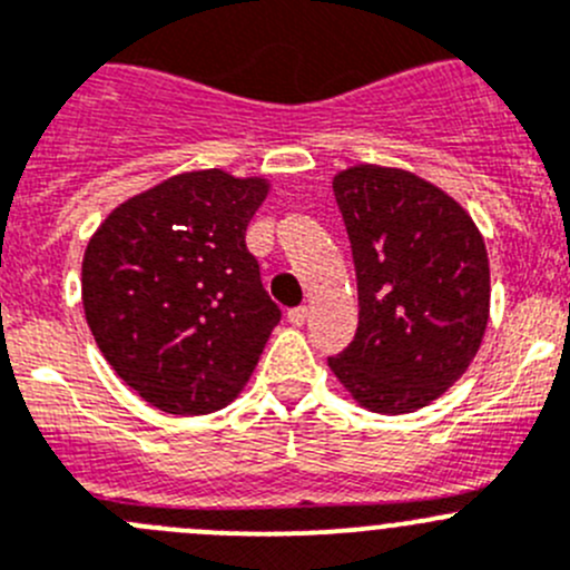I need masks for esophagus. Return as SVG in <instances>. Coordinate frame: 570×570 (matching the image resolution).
Wrapping results in <instances>:
<instances>
[{
    "mask_svg": "<svg viewBox=\"0 0 570 570\" xmlns=\"http://www.w3.org/2000/svg\"><path fill=\"white\" fill-rule=\"evenodd\" d=\"M288 324L291 327H302V324L307 322V307H294V311H288Z\"/></svg>",
    "mask_w": 570,
    "mask_h": 570,
    "instance_id": "obj_1",
    "label": "esophagus"
}]
</instances>
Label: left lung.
Returning a JSON list of instances; mask_svg holds the SVG:
<instances>
[{"instance_id":"left-lung-1","label":"left lung","mask_w":570,"mask_h":570,"mask_svg":"<svg viewBox=\"0 0 570 570\" xmlns=\"http://www.w3.org/2000/svg\"><path fill=\"white\" fill-rule=\"evenodd\" d=\"M333 193L355 259L357 333L330 370L361 409H425L468 372L484 341V237L453 195L403 167H344Z\"/></svg>"}]
</instances>
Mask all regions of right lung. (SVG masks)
Listing matches in <instances>:
<instances>
[{"instance_id": "right-lung-1", "label": "right lung", "mask_w": 570, "mask_h": 570, "mask_svg": "<svg viewBox=\"0 0 570 570\" xmlns=\"http://www.w3.org/2000/svg\"><path fill=\"white\" fill-rule=\"evenodd\" d=\"M268 193L265 176L176 173L122 200L89 237L86 324L108 366L165 414L229 405L279 324L246 248Z\"/></svg>"}]
</instances>
